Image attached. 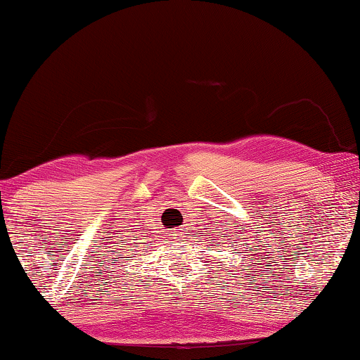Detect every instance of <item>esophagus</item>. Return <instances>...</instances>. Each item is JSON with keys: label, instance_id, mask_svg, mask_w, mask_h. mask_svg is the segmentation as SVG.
I'll return each instance as SVG.
<instances>
[{"label": "esophagus", "instance_id": "obj_1", "mask_svg": "<svg viewBox=\"0 0 360 360\" xmlns=\"http://www.w3.org/2000/svg\"><path fill=\"white\" fill-rule=\"evenodd\" d=\"M181 236H184V231H180V230H179V231H174V233H172V236H170V238H172V240H174V241H179Z\"/></svg>", "mask_w": 360, "mask_h": 360}]
</instances>
